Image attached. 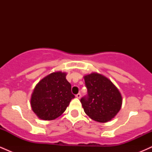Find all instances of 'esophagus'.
Segmentation results:
<instances>
[{"label":"esophagus","mask_w":152,"mask_h":152,"mask_svg":"<svg viewBox=\"0 0 152 152\" xmlns=\"http://www.w3.org/2000/svg\"><path fill=\"white\" fill-rule=\"evenodd\" d=\"M81 94H80V93H78V94H77L76 95V98H78V99L81 98Z\"/></svg>","instance_id":"34e87169"}]
</instances>
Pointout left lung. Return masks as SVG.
I'll return each mask as SVG.
<instances>
[{
    "label": "left lung",
    "mask_w": 152,
    "mask_h": 152,
    "mask_svg": "<svg viewBox=\"0 0 152 152\" xmlns=\"http://www.w3.org/2000/svg\"><path fill=\"white\" fill-rule=\"evenodd\" d=\"M87 95L81 103L85 113L96 121L107 122L121 109V95L112 82L97 73L84 76Z\"/></svg>",
    "instance_id": "left-lung-1"
}]
</instances>
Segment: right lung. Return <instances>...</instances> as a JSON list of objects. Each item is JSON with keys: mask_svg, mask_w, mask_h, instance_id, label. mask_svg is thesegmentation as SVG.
I'll return each instance as SVG.
<instances>
[{"mask_svg": "<svg viewBox=\"0 0 152 152\" xmlns=\"http://www.w3.org/2000/svg\"><path fill=\"white\" fill-rule=\"evenodd\" d=\"M61 71L43 78L35 87L31 105L34 112L43 120H53L61 116L75 96L71 85Z\"/></svg>", "mask_w": 152, "mask_h": 152, "instance_id": "right-lung-1", "label": "right lung"}]
</instances>
